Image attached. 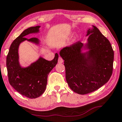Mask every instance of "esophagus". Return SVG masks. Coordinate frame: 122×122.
<instances>
[{"instance_id":"obj_1","label":"esophagus","mask_w":122,"mask_h":122,"mask_svg":"<svg viewBox=\"0 0 122 122\" xmlns=\"http://www.w3.org/2000/svg\"><path fill=\"white\" fill-rule=\"evenodd\" d=\"M63 60L61 57H59V59H58V63H63Z\"/></svg>"}]
</instances>
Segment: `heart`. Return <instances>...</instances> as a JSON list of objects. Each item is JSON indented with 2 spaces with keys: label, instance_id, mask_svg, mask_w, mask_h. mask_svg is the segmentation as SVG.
<instances>
[{
  "label": "heart",
  "instance_id": "1",
  "mask_svg": "<svg viewBox=\"0 0 122 122\" xmlns=\"http://www.w3.org/2000/svg\"><path fill=\"white\" fill-rule=\"evenodd\" d=\"M77 35H75L74 36H73V41H75L77 39Z\"/></svg>",
  "mask_w": 122,
  "mask_h": 122
}]
</instances>
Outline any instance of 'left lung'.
<instances>
[{
  "instance_id": "obj_1",
  "label": "left lung",
  "mask_w": 122,
  "mask_h": 122,
  "mask_svg": "<svg viewBox=\"0 0 122 122\" xmlns=\"http://www.w3.org/2000/svg\"><path fill=\"white\" fill-rule=\"evenodd\" d=\"M87 42L63 48L66 79L70 88L80 95L95 91L106 84L112 74L114 51L109 40L97 27L86 32Z\"/></svg>"
}]
</instances>
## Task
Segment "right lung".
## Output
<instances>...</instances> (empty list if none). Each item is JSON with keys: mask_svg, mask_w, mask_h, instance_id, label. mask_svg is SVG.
<instances>
[{"mask_svg": "<svg viewBox=\"0 0 122 122\" xmlns=\"http://www.w3.org/2000/svg\"><path fill=\"white\" fill-rule=\"evenodd\" d=\"M40 26L29 27L12 42L6 57L8 79L10 85L20 94L29 98H36L42 95L45 91L47 76L57 63L59 55L56 53L54 59L47 61L40 56L36 61L26 67L20 63L19 47L25 41L40 45V40L36 37L25 38L30 34L40 32Z\"/></svg>", "mask_w": 122, "mask_h": 122, "instance_id": "1", "label": "right lung"}]
</instances>
